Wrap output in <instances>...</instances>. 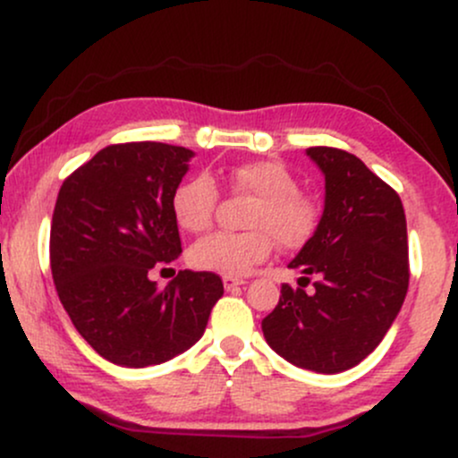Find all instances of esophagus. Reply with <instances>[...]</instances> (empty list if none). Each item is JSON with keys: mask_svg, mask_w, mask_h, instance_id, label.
Returning <instances> with one entry per match:
<instances>
[{"mask_svg": "<svg viewBox=\"0 0 458 458\" xmlns=\"http://www.w3.org/2000/svg\"><path fill=\"white\" fill-rule=\"evenodd\" d=\"M243 280H236V277H224V288L225 291H234V288L243 286Z\"/></svg>", "mask_w": 458, "mask_h": 458, "instance_id": "34e87169", "label": "esophagus"}]
</instances>
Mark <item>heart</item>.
Here are the masks:
<instances>
[{
    "label": "heart",
    "instance_id": "b5f03b06",
    "mask_svg": "<svg viewBox=\"0 0 458 458\" xmlns=\"http://www.w3.org/2000/svg\"><path fill=\"white\" fill-rule=\"evenodd\" d=\"M225 182L233 193L254 198L245 217V233H215L189 250L198 271L224 277H243L271 256L273 245L299 250L312 239L318 224L314 202L299 193V182L277 161H250L230 167ZM217 187L207 174L182 182L172 198L176 224L187 233H202L217 208Z\"/></svg>",
    "mask_w": 458,
    "mask_h": 458
}]
</instances>
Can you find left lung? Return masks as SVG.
Wrapping results in <instances>:
<instances>
[{
	"mask_svg": "<svg viewBox=\"0 0 458 458\" xmlns=\"http://www.w3.org/2000/svg\"><path fill=\"white\" fill-rule=\"evenodd\" d=\"M325 176V208L312 239L291 260L314 276V291L282 286L262 334L284 360L335 375L379 346L409 286L407 219L401 198L346 150L314 146Z\"/></svg>",
	"mask_w": 458,
	"mask_h": 458,
	"instance_id": "8db88e82",
	"label": "left lung"
}]
</instances>
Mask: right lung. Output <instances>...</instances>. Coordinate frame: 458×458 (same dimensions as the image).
<instances>
[{"label":"right lung","instance_id":"right-lung-1","mask_svg":"<svg viewBox=\"0 0 458 458\" xmlns=\"http://www.w3.org/2000/svg\"><path fill=\"white\" fill-rule=\"evenodd\" d=\"M193 150L129 141L98 150L62 182L51 222V273L62 306L98 355L124 368L163 364L202 338L222 277L148 271L181 254L172 198Z\"/></svg>","mask_w":458,"mask_h":458}]
</instances>
